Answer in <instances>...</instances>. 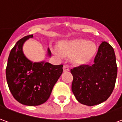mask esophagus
I'll return each instance as SVG.
<instances>
[{
  "mask_svg": "<svg viewBox=\"0 0 122 122\" xmlns=\"http://www.w3.org/2000/svg\"><path fill=\"white\" fill-rule=\"evenodd\" d=\"M63 70L64 72H68L69 71V67L67 65H64L63 66Z\"/></svg>",
  "mask_w": 122,
  "mask_h": 122,
  "instance_id": "esophagus-1",
  "label": "esophagus"
}]
</instances>
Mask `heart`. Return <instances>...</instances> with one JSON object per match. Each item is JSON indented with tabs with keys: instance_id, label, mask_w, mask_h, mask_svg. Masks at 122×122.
<instances>
[{
	"instance_id": "heart-1",
	"label": "heart",
	"mask_w": 122,
	"mask_h": 122,
	"mask_svg": "<svg viewBox=\"0 0 122 122\" xmlns=\"http://www.w3.org/2000/svg\"><path fill=\"white\" fill-rule=\"evenodd\" d=\"M54 54L60 58L64 56H72L73 61L77 64L89 62L97 51L96 45L84 39L62 41L59 43V49L53 48Z\"/></svg>"
}]
</instances>
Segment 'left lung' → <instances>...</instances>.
Returning <instances> with one entry per match:
<instances>
[{
    "label": "left lung",
    "mask_w": 122,
    "mask_h": 122,
    "mask_svg": "<svg viewBox=\"0 0 122 122\" xmlns=\"http://www.w3.org/2000/svg\"><path fill=\"white\" fill-rule=\"evenodd\" d=\"M73 76L72 91L80 103L99 105L111 96L117 74L115 52L107 42L100 45L94 64L81 65L71 70Z\"/></svg>",
    "instance_id": "obj_1"
}]
</instances>
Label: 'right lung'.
Masks as SVG:
<instances>
[{
    "label": "right lung",
    "mask_w": 122,
    "mask_h": 122,
    "mask_svg": "<svg viewBox=\"0 0 122 122\" xmlns=\"http://www.w3.org/2000/svg\"><path fill=\"white\" fill-rule=\"evenodd\" d=\"M33 35L19 40L11 49L7 62L6 78L14 98L22 105L37 106L49 98L54 85L63 72V65L41 61L33 62L24 54L23 45ZM47 56L51 53L47 49Z\"/></svg>",
    "instance_id": "add662e5"
}]
</instances>
